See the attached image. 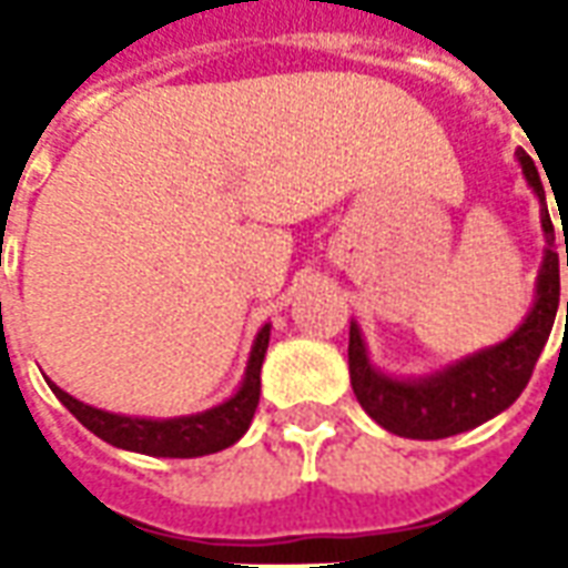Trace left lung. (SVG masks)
I'll list each match as a JSON object with an SVG mask.
<instances>
[{"label":"left lung","instance_id":"obj_1","mask_svg":"<svg viewBox=\"0 0 568 568\" xmlns=\"http://www.w3.org/2000/svg\"><path fill=\"white\" fill-rule=\"evenodd\" d=\"M517 161L524 166L526 182L536 191L538 203H541V231H545L548 248H545V261H541V271H538L536 304L529 310L524 325L508 341L459 358L456 365L435 371L432 377L398 381V377H386L371 365L358 325L356 322L349 325V383H353V393H356L358 405L365 407V414L374 423H381L386 432H393V435L438 440L487 423V419H493L505 407H511L517 402V395L524 393L526 383L532 377V368H536L541 349L548 344L550 328H554V320H557V307H560L562 258L557 255V246H554V222H550L545 187H541V179H538L536 163L524 149L517 151ZM557 210H560V203H557Z\"/></svg>","mask_w":568,"mask_h":568}]
</instances>
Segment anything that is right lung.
<instances>
[{
  "label": "right lung",
  "mask_w": 568,
  "mask_h": 568,
  "mask_svg": "<svg viewBox=\"0 0 568 568\" xmlns=\"http://www.w3.org/2000/svg\"><path fill=\"white\" fill-rule=\"evenodd\" d=\"M271 344V325H264L252 344L248 353L246 377L240 383L227 402L210 407L203 414H191V417H173V419H142V417H121V414H109L100 407H91L63 393L57 383L48 381L51 393L69 407V414L79 419L81 426L91 428L97 438H103L112 447L121 450L145 453V456H170V459H191V456H206V453H219L231 447L246 435L248 423L255 417L261 395V365H264V353Z\"/></svg>",
  "instance_id": "1"
}]
</instances>
